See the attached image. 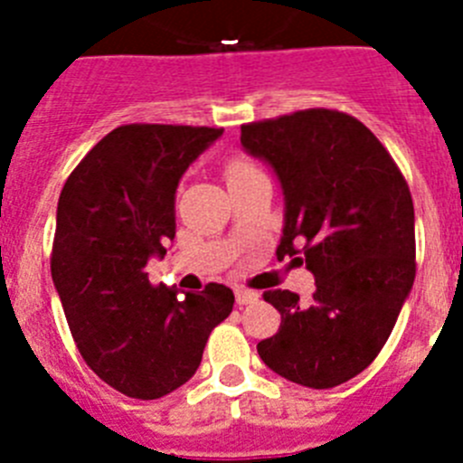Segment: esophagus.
I'll use <instances>...</instances> for the list:
<instances>
[{"mask_svg": "<svg viewBox=\"0 0 463 463\" xmlns=\"http://www.w3.org/2000/svg\"><path fill=\"white\" fill-rule=\"evenodd\" d=\"M260 301V294L250 292V289H236V304L239 306H248V304H257Z\"/></svg>", "mask_w": 463, "mask_h": 463, "instance_id": "obj_1", "label": "esophagus"}]
</instances>
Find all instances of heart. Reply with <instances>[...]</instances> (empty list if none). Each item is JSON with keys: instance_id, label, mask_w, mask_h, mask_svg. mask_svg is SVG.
I'll return each instance as SVG.
<instances>
[{"instance_id": "heart-1", "label": "heart", "mask_w": 463, "mask_h": 463, "mask_svg": "<svg viewBox=\"0 0 463 463\" xmlns=\"http://www.w3.org/2000/svg\"><path fill=\"white\" fill-rule=\"evenodd\" d=\"M222 174L227 185H232V183L243 181V178H250V175L260 174V169H257V165L252 159L243 157V155H232V157L224 159Z\"/></svg>"}]
</instances>
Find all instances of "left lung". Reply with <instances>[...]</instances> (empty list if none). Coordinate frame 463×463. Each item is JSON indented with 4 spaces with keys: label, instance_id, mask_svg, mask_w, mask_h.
Wrapping results in <instances>:
<instances>
[{
    "label": "left lung",
    "instance_id": "obj_1",
    "mask_svg": "<svg viewBox=\"0 0 463 463\" xmlns=\"http://www.w3.org/2000/svg\"><path fill=\"white\" fill-rule=\"evenodd\" d=\"M241 143L267 159L285 192L278 260L306 261L315 276L308 304L289 289L264 292L280 329L257 343V353L304 387L347 383L380 354L415 280L406 178L369 127L343 110L248 122Z\"/></svg>",
    "mask_w": 463,
    "mask_h": 463
}]
</instances>
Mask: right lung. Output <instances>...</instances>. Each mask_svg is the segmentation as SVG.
<instances>
[{
    "label": "right lung",
    "instance_id": "add662e5",
    "mask_svg": "<svg viewBox=\"0 0 463 463\" xmlns=\"http://www.w3.org/2000/svg\"><path fill=\"white\" fill-rule=\"evenodd\" d=\"M222 127L120 125L69 174L57 202L51 273L80 357L106 384L150 401L178 390L202 364L234 292L153 285L148 257L175 236L174 199L192 159Z\"/></svg>",
    "mask_w": 463,
    "mask_h": 463
}]
</instances>
